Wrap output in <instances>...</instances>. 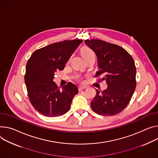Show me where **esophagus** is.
<instances>
[{
  "label": "esophagus",
  "mask_w": 158,
  "mask_h": 158,
  "mask_svg": "<svg viewBox=\"0 0 158 158\" xmlns=\"http://www.w3.org/2000/svg\"><path fill=\"white\" fill-rule=\"evenodd\" d=\"M86 88H87V87H85V86H79V90L81 91L82 89H86Z\"/></svg>",
  "instance_id": "obj_1"
}]
</instances>
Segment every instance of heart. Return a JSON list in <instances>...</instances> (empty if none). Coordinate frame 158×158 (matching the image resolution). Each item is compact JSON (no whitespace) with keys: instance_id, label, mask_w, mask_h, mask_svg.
Returning <instances> with one entry per match:
<instances>
[{"instance_id":"obj_1","label":"heart","mask_w":158,"mask_h":158,"mask_svg":"<svg viewBox=\"0 0 158 158\" xmlns=\"http://www.w3.org/2000/svg\"><path fill=\"white\" fill-rule=\"evenodd\" d=\"M81 55L84 60L89 58V57H91V56H94L93 52L88 47H83L81 49Z\"/></svg>"}]
</instances>
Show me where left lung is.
Masks as SVG:
<instances>
[{"label": "left lung", "mask_w": 158, "mask_h": 158, "mask_svg": "<svg viewBox=\"0 0 158 158\" xmlns=\"http://www.w3.org/2000/svg\"><path fill=\"white\" fill-rule=\"evenodd\" d=\"M85 45L96 54L98 67L96 76H101L107 88L96 94L91 103L100 115L111 116L120 113L130 102L136 86V68L132 56L117 45L99 40H86Z\"/></svg>", "instance_id": "8db88e82"}]
</instances>
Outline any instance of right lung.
<instances>
[{"mask_svg": "<svg viewBox=\"0 0 158 158\" xmlns=\"http://www.w3.org/2000/svg\"><path fill=\"white\" fill-rule=\"evenodd\" d=\"M81 40H65L38 49L28 60L24 76L30 102L35 110L46 117L62 116L70 109L78 88L72 82L60 90L53 82L55 73L62 70Z\"/></svg>", "mask_w": 158, "mask_h": 158, "instance_id": "1", "label": "right lung"}]
</instances>
